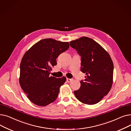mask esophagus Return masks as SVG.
I'll use <instances>...</instances> for the list:
<instances>
[{
  "instance_id": "esophagus-1",
  "label": "esophagus",
  "mask_w": 131,
  "mask_h": 131,
  "mask_svg": "<svg viewBox=\"0 0 131 131\" xmlns=\"http://www.w3.org/2000/svg\"><path fill=\"white\" fill-rule=\"evenodd\" d=\"M72 80H73V79H68V78H67V79H66L67 82H68V83H70V82H72Z\"/></svg>"
}]
</instances>
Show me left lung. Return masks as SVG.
<instances>
[{
	"label": "left lung",
	"mask_w": 131,
	"mask_h": 131,
	"mask_svg": "<svg viewBox=\"0 0 131 131\" xmlns=\"http://www.w3.org/2000/svg\"><path fill=\"white\" fill-rule=\"evenodd\" d=\"M70 46L81 58V71L85 73L80 88L74 91L76 98L87 105L97 104L111 90L114 65L108 53L99 43L88 37L72 41Z\"/></svg>",
	"instance_id": "obj_1"
}]
</instances>
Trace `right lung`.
Instances as JSON below:
<instances>
[{"mask_svg": "<svg viewBox=\"0 0 131 131\" xmlns=\"http://www.w3.org/2000/svg\"><path fill=\"white\" fill-rule=\"evenodd\" d=\"M69 47L68 42L45 39L34 44L24 54L20 64L19 84L33 104L46 106L57 99L59 88L66 78L50 76V71L57 65L59 55Z\"/></svg>", "mask_w": 131, "mask_h": 131, "instance_id": "obj_1", "label": "right lung"}]
</instances>
